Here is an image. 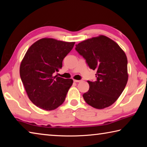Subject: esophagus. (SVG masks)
<instances>
[{
    "label": "esophagus",
    "instance_id": "1",
    "mask_svg": "<svg viewBox=\"0 0 147 147\" xmlns=\"http://www.w3.org/2000/svg\"><path fill=\"white\" fill-rule=\"evenodd\" d=\"M74 82L76 83H78V82H81V80H74Z\"/></svg>",
    "mask_w": 147,
    "mask_h": 147
}]
</instances>
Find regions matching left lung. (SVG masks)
<instances>
[{"mask_svg": "<svg viewBox=\"0 0 147 147\" xmlns=\"http://www.w3.org/2000/svg\"><path fill=\"white\" fill-rule=\"evenodd\" d=\"M76 51L96 71V81H88L89 89L83 94L86 102L96 109L110 106L117 100L128 79L127 57L112 39L100 35L79 43Z\"/></svg>", "mask_w": 147, "mask_h": 147, "instance_id": "8db88e82", "label": "left lung"}]
</instances>
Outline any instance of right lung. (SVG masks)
<instances>
[{"instance_id":"obj_1","label":"right lung","mask_w":147,"mask_h":147,"mask_svg":"<svg viewBox=\"0 0 147 147\" xmlns=\"http://www.w3.org/2000/svg\"><path fill=\"white\" fill-rule=\"evenodd\" d=\"M74 44L45 38L26 51L20 65V76L29 99L39 108L54 110L65 101L73 80L54 76L53 73L62 67L63 58Z\"/></svg>"}]
</instances>
